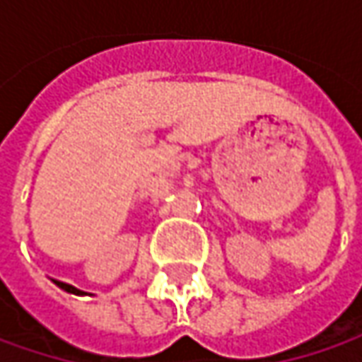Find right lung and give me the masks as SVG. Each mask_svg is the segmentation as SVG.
Segmentation results:
<instances>
[{
    "label": "right lung",
    "mask_w": 362,
    "mask_h": 362,
    "mask_svg": "<svg viewBox=\"0 0 362 362\" xmlns=\"http://www.w3.org/2000/svg\"><path fill=\"white\" fill-rule=\"evenodd\" d=\"M54 284L60 286L62 290H66V292H70V294H84V292H80V290H78V288H74V286L66 284V282H60V280H54Z\"/></svg>",
    "instance_id": "obj_1"
}]
</instances>
